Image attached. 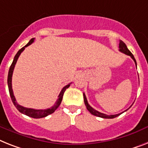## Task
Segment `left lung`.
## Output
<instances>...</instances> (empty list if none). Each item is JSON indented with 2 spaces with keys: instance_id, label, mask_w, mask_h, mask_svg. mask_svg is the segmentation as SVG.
<instances>
[{
  "instance_id": "8db88e82",
  "label": "left lung",
  "mask_w": 148,
  "mask_h": 148,
  "mask_svg": "<svg viewBox=\"0 0 148 148\" xmlns=\"http://www.w3.org/2000/svg\"><path fill=\"white\" fill-rule=\"evenodd\" d=\"M119 51H120V52H122V53H124L125 54L128 55V56H130V57L132 58L133 60L135 61V65H136V67H137V63H136V60H135V57H134V56H133L132 53L130 52V51L128 49L127 46L125 45V44L124 43L123 41H119ZM83 96H84V102H85V106H86V108H87L89 112H90V113L92 114V115L96 116H98V117H101V118H104V119H113V118H115V117L118 116H119L120 114H122V113H123H123H119V114H116V115H107V114H104V113H100V112H98L97 110H95L94 108H92V107H91V106L88 104V101H87V98H86V96H85V93H83ZM126 110H128V109H127Z\"/></svg>"
}]
</instances>
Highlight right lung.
<instances>
[{
    "label": "right lung",
    "instance_id": "add662e5",
    "mask_svg": "<svg viewBox=\"0 0 148 148\" xmlns=\"http://www.w3.org/2000/svg\"><path fill=\"white\" fill-rule=\"evenodd\" d=\"M35 38H32L30 41H29V43L27 45L24 46L23 47H22L21 49L19 50L17 53L16 54V56L14 57V59H13V63L11 64L10 67L9 69V73H8V77H7V85H8V88H9V92H10V95L11 100L13 101V104L16 107L18 110L20 112V113H23V114H25V115L28 116L32 117V118H35V119H39V118H43V117L47 116L50 115L51 113H53L58 108L60 105L61 103V101H62V99H63V94L65 92L66 89L68 88L70 86V84L71 83H69L67 85L64 86L63 88V89L61 90L59 96H58V99H57V102L54 103L53 106L51 107V108H48V109L46 110H35V109H32V108H27V107H24L21 105H19L17 103L16 101V98L14 97V95H13V88H12V75H13V69H14V67H15L16 63V61L19 58V55L21 54V53L23 52L25 48L26 47H28L29 45H31L32 43H33V41H34Z\"/></svg>",
    "mask_w": 148,
    "mask_h": 148
}]
</instances>
